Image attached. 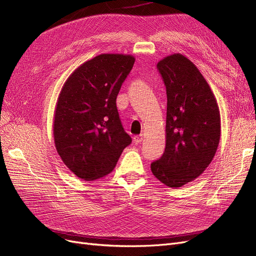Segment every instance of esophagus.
<instances>
[{
  "mask_svg": "<svg viewBox=\"0 0 256 256\" xmlns=\"http://www.w3.org/2000/svg\"><path fill=\"white\" fill-rule=\"evenodd\" d=\"M143 140H144V136L143 134H138V136H136L134 138V141L136 144H140Z\"/></svg>",
  "mask_w": 256,
  "mask_h": 256,
  "instance_id": "esophagus-1",
  "label": "esophagus"
}]
</instances>
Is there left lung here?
I'll return each mask as SVG.
<instances>
[{"instance_id": "left-lung-1", "label": "left lung", "mask_w": 256, "mask_h": 256, "mask_svg": "<svg viewBox=\"0 0 256 256\" xmlns=\"http://www.w3.org/2000/svg\"><path fill=\"white\" fill-rule=\"evenodd\" d=\"M157 69L166 88V144L150 168L162 184L178 188L212 161L220 142V112L210 86L182 54L161 60Z\"/></svg>"}]
</instances>
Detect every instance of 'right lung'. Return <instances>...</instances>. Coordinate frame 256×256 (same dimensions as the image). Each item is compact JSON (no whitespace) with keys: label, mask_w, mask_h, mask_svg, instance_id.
Segmentation results:
<instances>
[{"label":"right lung","mask_w":256,"mask_h":256,"mask_svg":"<svg viewBox=\"0 0 256 256\" xmlns=\"http://www.w3.org/2000/svg\"><path fill=\"white\" fill-rule=\"evenodd\" d=\"M134 58L100 54L69 76L58 99L53 136L60 159L84 180L112 172L131 138L116 108L122 82Z\"/></svg>","instance_id":"right-lung-1"}]
</instances>
